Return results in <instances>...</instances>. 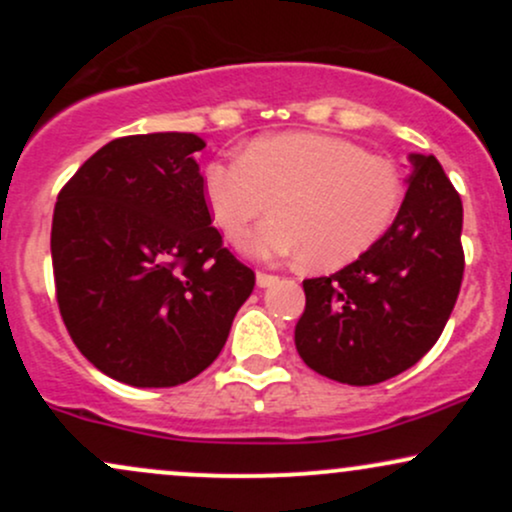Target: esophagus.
Segmentation results:
<instances>
[{
    "mask_svg": "<svg viewBox=\"0 0 512 512\" xmlns=\"http://www.w3.org/2000/svg\"><path fill=\"white\" fill-rule=\"evenodd\" d=\"M279 279L281 276H276V274L257 272V286H260V289H272L274 284H279Z\"/></svg>",
    "mask_w": 512,
    "mask_h": 512,
    "instance_id": "1",
    "label": "esophagus"
}]
</instances>
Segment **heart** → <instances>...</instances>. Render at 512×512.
Instances as JSON below:
<instances>
[{
  "instance_id": "obj_1",
  "label": "heart",
  "mask_w": 512,
  "mask_h": 512,
  "mask_svg": "<svg viewBox=\"0 0 512 512\" xmlns=\"http://www.w3.org/2000/svg\"><path fill=\"white\" fill-rule=\"evenodd\" d=\"M211 219L233 243L267 214L276 219L243 243L252 257L308 260L317 269L356 262L385 236L404 199L392 158L349 139L289 132L255 139L240 158L202 168Z\"/></svg>"
}]
</instances>
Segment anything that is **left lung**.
<instances>
[{
  "label": "left lung",
  "instance_id": "left-lung-1",
  "mask_svg": "<svg viewBox=\"0 0 512 512\" xmlns=\"http://www.w3.org/2000/svg\"><path fill=\"white\" fill-rule=\"evenodd\" d=\"M409 161L407 195L385 236L337 274L303 281L296 349L337 383L378 385L421 361L460 293L462 199L436 156Z\"/></svg>",
  "mask_w": 512,
  "mask_h": 512
}]
</instances>
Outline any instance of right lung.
Instances as JSON below:
<instances>
[{"instance_id":"obj_1","label":"right lung","mask_w":512,"mask_h":512,"mask_svg":"<svg viewBox=\"0 0 512 512\" xmlns=\"http://www.w3.org/2000/svg\"><path fill=\"white\" fill-rule=\"evenodd\" d=\"M197 134L113 139L52 216V272L76 349L134 387H175L214 363L255 272L211 226Z\"/></svg>"}]
</instances>
